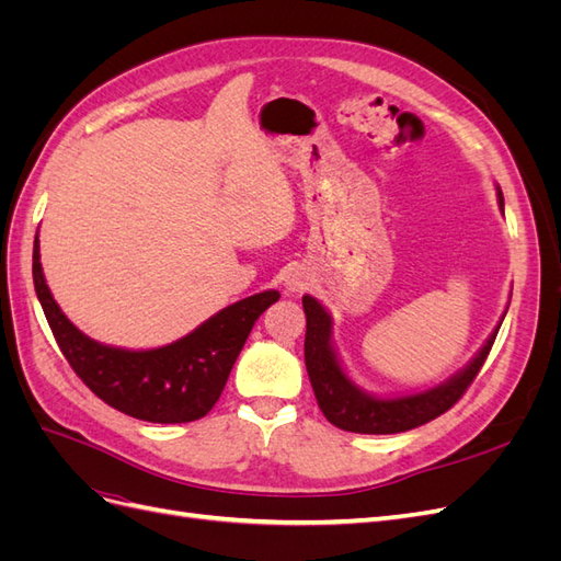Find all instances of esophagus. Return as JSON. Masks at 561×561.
I'll return each instance as SVG.
<instances>
[{
	"mask_svg": "<svg viewBox=\"0 0 561 561\" xmlns=\"http://www.w3.org/2000/svg\"><path fill=\"white\" fill-rule=\"evenodd\" d=\"M307 287V276H304L301 268H293L290 274L285 276V290L287 293H301Z\"/></svg>",
	"mask_w": 561,
	"mask_h": 561,
	"instance_id": "esophagus-1",
	"label": "esophagus"
}]
</instances>
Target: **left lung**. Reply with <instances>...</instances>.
Listing matches in <instances>:
<instances>
[{"instance_id": "left-lung-1", "label": "left lung", "mask_w": 561, "mask_h": 561, "mask_svg": "<svg viewBox=\"0 0 561 561\" xmlns=\"http://www.w3.org/2000/svg\"><path fill=\"white\" fill-rule=\"evenodd\" d=\"M499 206L503 210V192L499 186ZM304 313H307V339H304V360H307V371L313 386V393L318 407L325 414L330 423L336 428L348 433H365V435H390V433H404L423 426L461 400V396L478 377L486 355L494 346V339L499 328L491 332L486 344L480 348L474 358L447 379L431 390H423L416 396L404 398H375L365 393L355 386L346 371L336 360V353L332 348L330 334H332V318L322 309V304L311 295L301 297Z\"/></svg>"}]
</instances>
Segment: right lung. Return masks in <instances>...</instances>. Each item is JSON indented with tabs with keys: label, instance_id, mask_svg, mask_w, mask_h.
Segmentation results:
<instances>
[{
	"label": "right lung",
	"instance_id": "1",
	"mask_svg": "<svg viewBox=\"0 0 561 561\" xmlns=\"http://www.w3.org/2000/svg\"><path fill=\"white\" fill-rule=\"evenodd\" d=\"M32 278L50 332L77 377L114 410L151 423H186L206 416L222 396L254 320L280 297L276 290L252 295L173 344L126 351L93 342L67 320L44 280L39 236L32 250Z\"/></svg>",
	"mask_w": 561,
	"mask_h": 561
}]
</instances>
